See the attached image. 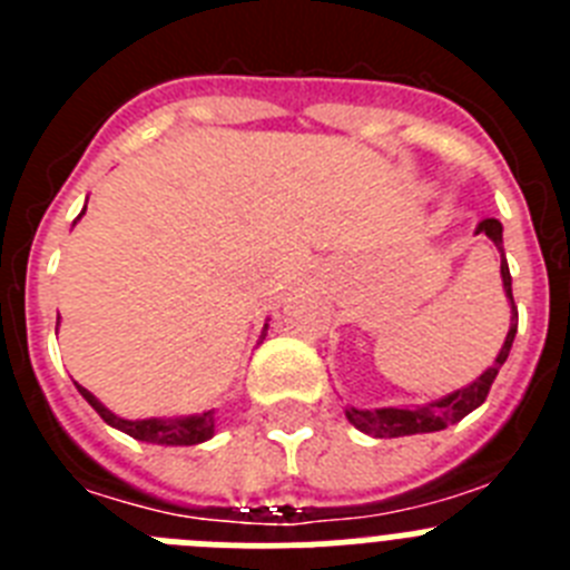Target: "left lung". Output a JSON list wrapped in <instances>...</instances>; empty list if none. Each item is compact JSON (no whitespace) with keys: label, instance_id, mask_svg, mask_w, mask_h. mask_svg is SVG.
Segmentation results:
<instances>
[{"label":"left lung","instance_id":"8db88e82","mask_svg":"<svg viewBox=\"0 0 570 570\" xmlns=\"http://www.w3.org/2000/svg\"><path fill=\"white\" fill-rule=\"evenodd\" d=\"M473 234L488 236L502 256L500 274H502V291H505V299L508 305H511V328H508L500 354H497L493 365L485 367L476 380L456 387V391H451V394L440 396V400L425 402V405H396V407L347 405L345 407L347 422H351L356 431H362V434L376 436V440H391V436H411V434H434V431H442V428L456 425L460 420H465L471 411H476V407L485 402L493 380H497L500 367L505 365L508 354H511L513 336H517V305H513V294H511V271H508L505 248H502V223L500 219H482Z\"/></svg>","mask_w":570,"mask_h":570}]
</instances>
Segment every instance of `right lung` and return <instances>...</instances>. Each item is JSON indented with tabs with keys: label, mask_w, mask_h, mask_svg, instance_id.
<instances>
[{
	"label": "right lung",
	"mask_w": 570,
	"mask_h": 570,
	"mask_svg": "<svg viewBox=\"0 0 570 570\" xmlns=\"http://www.w3.org/2000/svg\"><path fill=\"white\" fill-rule=\"evenodd\" d=\"M85 208H88V205H85ZM82 214L77 216V223L82 219ZM57 328H59V320H57ZM265 334H268V322H265V328H262L259 342L265 340ZM77 391L88 400V405L94 407V411H97L110 428H116V431H122V434L134 436V440L139 442H150V445H199V442H208L210 436L216 434V407L203 411V414H190V416H148V420H125V416L114 414L108 405H102L97 396L90 394L88 387L77 385Z\"/></svg>",
	"instance_id": "right-lung-1"
}]
</instances>
